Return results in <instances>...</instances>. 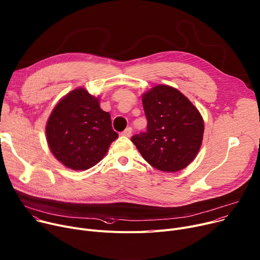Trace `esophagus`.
Here are the masks:
<instances>
[{"mask_svg":"<svg viewBox=\"0 0 260 260\" xmlns=\"http://www.w3.org/2000/svg\"><path fill=\"white\" fill-rule=\"evenodd\" d=\"M131 134H132V128H131V127L126 128V129L122 132V135H123V136H126V137H130Z\"/></svg>","mask_w":260,"mask_h":260,"instance_id":"34e87169","label":"esophagus"}]
</instances>
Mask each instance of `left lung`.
Here are the masks:
<instances>
[{
    "label": "left lung",
    "instance_id": "1",
    "mask_svg": "<svg viewBox=\"0 0 260 260\" xmlns=\"http://www.w3.org/2000/svg\"><path fill=\"white\" fill-rule=\"evenodd\" d=\"M147 132L131 137L145 160L155 169L175 173L186 168L201 148V113L178 89L156 85L143 94Z\"/></svg>",
    "mask_w": 260,
    "mask_h": 260
}]
</instances>
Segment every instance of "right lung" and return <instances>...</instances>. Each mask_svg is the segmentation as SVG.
<instances>
[{
	"label": "right lung",
	"mask_w": 260,
	"mask_h": 260,
	"mask_svg": "<svg viewBox=\"0 0 260 260\" xmlns=\"http://www.w3.org/2000/svg\"><path fill=\"white\" fill-rule=\"evenodd\" d=\"M49 148L57 160L74 171H85L106 155L118 137L110 114L100 108V100L79 87L54 107L46 126Z\"/></svg>",
	"instance_id": "1"
}]
</instances>
